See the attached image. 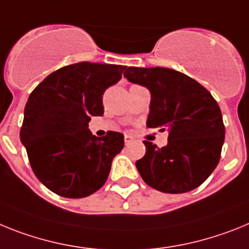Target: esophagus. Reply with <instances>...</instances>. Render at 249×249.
Here are the masks:
<instances>
[{
	"label": "esophagus",
	"mask_w": 249,
	"mask_h": 249,
	"mask_svg": "<svg viewBox=\"0 0 249 249\" xmlns=\"http://www.w3.org/2000/svg\"><path fill=\"white\" fill-rule=\"evenodd\" d=\"M131 140H133V138H131L130 135H125V137H124V142H125V144H126V145H127V144H130Z\"/></svg>",
	"instance_id": "1"
}]
</instances>
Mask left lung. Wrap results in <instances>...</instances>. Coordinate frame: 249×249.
Instances as JSON below:
<instances>
[{
    "mask_svg": "<svg viewBox=\"0 0 249 249\" xmlns=\"http://www.w3.org/2000/svg\"><path fill=\"white\" fill-rule=\"evenodd\" d=\"M130 83L151 94L148 127L168 130V144L144 140L145 155L135 163L142 180L163 193L199 187L215 169L224 142L223 118L211 92L185 73L166 68H126Z\"/></svg>",
    "mask_w": 249,
    "mask_h": 249,
    "instance_id": "8db88e82",
    "label": "left lung"
}]
</instances>
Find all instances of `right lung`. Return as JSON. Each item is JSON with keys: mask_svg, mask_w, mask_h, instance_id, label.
<instances>
[{"mask_svg": "<svg viewBox=\"0 0 249 249\" xmlns=\"http://www.w3.org/2000/svg\"><path fill=\"white\" fill-rule=\"evenodd\" d=\"M126 66L77 62L53 71L26 103L20 131L35 176L65 198H84L100 189L124 135L89 130L91 116L104 114L103 94L122 79Z\"/></svg>", "mask_w": 249, "mask_h": 249, "instance_id": "add662e5", "label": "right lung"}]
</instances>
